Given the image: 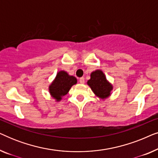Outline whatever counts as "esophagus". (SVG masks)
<instances>
[{
	"mask_svg": "<svg viewBox=\"0 0 158 158\" xmlns=\"http://www.w3.org/2000/svg\"><path fill=\"white\" fill-rule=\"evenodd\" d=\"M79 82L81 84H83L84 83H85V79H84V77H81V78L79 79Z\"/></svg>",
	"mask_w": 158,
	"mask_h": 158,
	"instance_id": "1",
	"label": "esophagus"
}]
</instances>
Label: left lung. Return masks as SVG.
Masks as SVG:
<instances>
[{
    "label": "left lung",
    "mask_w": 158,
    "mask_h": 158,
    "mask_svg": "<svg viewBox=\"0 0 158 158\" xmlns=\"http://www.w3.org/2000/svg\"><path fill=\"white\" fill-rule=\"evenodd\" d=\"M87 84L94 94L103 100L109 98L113 90V85L108 81L101 70H96L90 73V78L88 81Z\"/></svg>",
    "instance_id": "8db88e82"
}]
</instances>
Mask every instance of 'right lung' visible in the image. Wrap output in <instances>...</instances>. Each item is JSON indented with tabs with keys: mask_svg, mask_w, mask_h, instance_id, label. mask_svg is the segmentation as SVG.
<instances>
[{
	"mask_svg": "<svg viewBox=\"0 0 158 158\" xmlns=\"http://www.w3.org/2000/svg\"><path fill=\"white\" fill-rule=\"evenodd\" d=\"M77 83L76 77L70 75L64 70H60L57 73L55 78L49 86V92L51 96L59 102L62 97L69 92L73 85Z\"/></svg>",
	"mask_w": 158,
	"mask_h": 158,
	"instance_id": "add662e5",
	"label": "right lung"
}]
</instances>
